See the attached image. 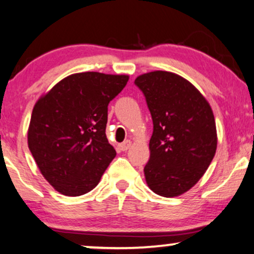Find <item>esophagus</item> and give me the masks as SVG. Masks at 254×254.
Returning a JSON list of instances; mask_svg holds the SVG:
<instances>
[{
  "instance_id": "1",
  "label": "esophagus",
  "mask_w": 254,
  "mask_h": 254,
  "mask_svg": "<svg viewBox=\"0 0 254 254\" xmlns=\"http://www.w3.org/2000/svg\"><path fill=\"white\" fill-rule=\"evenodd\" d=\"M130 146H132V141H130V140H126V141L120 143V146H119V147H120L121 151L126 152L127 149L130 148Z\"/></svg>"
}]
</instances>
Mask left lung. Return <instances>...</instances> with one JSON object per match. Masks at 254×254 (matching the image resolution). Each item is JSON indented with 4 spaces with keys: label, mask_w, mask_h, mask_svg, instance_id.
Returning a JSON list of instances; mask_svg holds the SVG:
<instances>
[{
    "label": "left lung",
    "mask_w": 254,
    "mask_h": 254,
    "mask_svg": "<svg viewBox=\"0 0 254 254\" xmlns=\"http://www.w3.org/2000/svg\"><path fill=\"white\" fill-rule=\"evenodd\" d=\"M135 84L145 94L153 120L146 183L158 195L179 196L201 179L215 155L213 111L189 80L171 71L139 75Z\"/></svg>",
    "instance_id": "obj_1"
}]
</instances>
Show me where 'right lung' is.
<instances>
[{
	"mask_svg": "<svg viewBox=\"0 0 254 254\" xmlns=\"http://www.w3.org/2000/svg\"><path fill=\"white\" fill-rule=\"evenodd\" d=\"M128 79L98 71L71 74L36 101L28 147L41 174L59 193H88L115 158L106 136L108 103Z\"/></svg>",
	"mask_w": 254,
	"mask_h": 254,
	"instance_id": "1",
	"label": "right lung"
}]
</instances>
